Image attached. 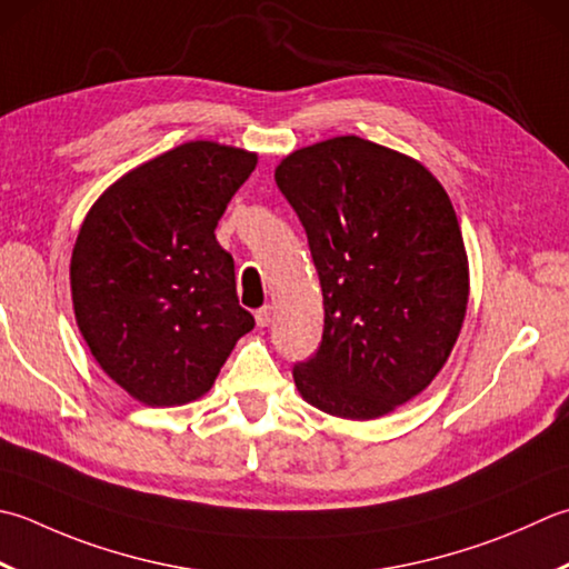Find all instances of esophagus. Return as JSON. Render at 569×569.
<instances>
[{"instance_id": "34e87169", "label": "esophagus", "mask_w": 569, "mask_h": 569, "mask_svg": "<svg viewBox=\"0 0 569 569\" xmlns=\"http://www.w3.org/2000/svg\"><path fill=\"white\" fill-rule=\"evenodd\" d=\"M271 320H273V308L271 306H263V308L256 310V326H259V328H266Z\"/></svg>"}]
</instances>
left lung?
Segmentation results:
<instances>
[{
    "label": "left lung",
    "mask_w": 569,
    "mask_h": 569,
    "mask_svg": "<svg viewBox=\"0 0 569 569\" xmlns=\"http://www.w3.org/2000/svg\"><path fill=\"white\" fill-rule=\"evenodd\" d=\"M276 184L306 227L322 288L318 352L300 397L377 419L431 385L469 303V256L447 189L419 160L358 136L286 154Z\"/></svg>",
    "instance_id": "left-lung-1"
}]
</instances>
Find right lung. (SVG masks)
I'll return each mask as SVG.
<instances>
[{
	"label": "right lung",
	"mask_w": 569,
	"mask_h": 569,
	"mask_svg": "<svg viewBox=\"0 0 569 569\" xmlns=\"http://www.w3.org/2000/svg\"><path fill=\"white\" fill-rule=\"evenodd\" d=\"M259 154L192 140L138 164L100 194L78 231V330L110 380L148 407L207 395L253 316L214 229Z\"/></svg>",
	"instance_id": "right-lung-1"
}]
</instances>
